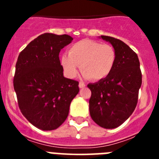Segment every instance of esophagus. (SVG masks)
Here are the masks:
<instances>
[{"label": "esophagus", "mask_w": 159, "mask_h": 159, "mask_svg": "<svg viewBox=\"0 0 159 159\" xmlns=\"http://www.w3.org/2000/svg\"><path fill=\"white\" fill-rule=\"evenodd\" d=\"M79 87H80V88H84L85 87H86V85H85V84H84L83 82H80V84H79Z\"/></svg>", "instance_id": "obj_1"}]
</instances>
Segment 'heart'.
Wrapping results in <instances>:
<instances>
[{
  "label": "heart",
  "mask_w": 159,
  "mask_h": 159,
  "mask_svg": "<svg viewBox=\"0 0 159 159\" xmlns=\"http://www.w3.org/2000/svg\"><path fill=\"white\" fill-rule=\"evenodd\" d=\"M116 61V52L112 46L92 40L73 43L68 55L63 54L60 57V64L67 77L75 78L80 66L83 76L95 81L110 75Z\"/></svg>",
  "instance_id": "obj_1"
}]
</instances>
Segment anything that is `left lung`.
I'll return each instance as SVG.
<instances>
[{
    "label": "left lung",
    "mask_w": 159,
    "mask_h": 159,
    "mask_svg": "<svg viewBox=\"0 0 159 159\" xmlns=\"http://www.w3.org/2000/svg\"><path fill=\"white\" fill-rule=\"evenodd\" d=\"M99 38L111 44L116 61L107 78L88 85L92 92L90 115L101 127L114 129L123 124L136 107L142 85L140 63L137 54L122 40L107 36Z\"/></svg>",
    "instance_id": "obj_1"
}]
</instances>
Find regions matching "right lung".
Instances as JSON below:
<instances>
[{
    "instance_id": "1",
    "label": "right lung",
    "mask_w": 159,
    "mask_h": 159,
    "mask_svg": "<svg viewBox=\"0 0 159 159\" xmlns=\"http://www.w3.org/2000/svg\"><path fill=\"white\" fill-rule=\"evenodd\" d=\"M68 35L43 33L20 53L13 86L20 111L42 130L58 128L67 119L79 82L64 76L60 50L72 41Z\"/></svg>"
}]
</instances>
